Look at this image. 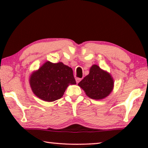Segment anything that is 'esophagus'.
I'll return each instance as SVG.
<instances>
[{
	"instance_id": "esophagus-1",
	"label": "esophagus",
	"mask_w": 148,
	"mask_h": 148,
	"mask_svg": "<svg viewBox=\"0 0 148 148\" xmlns=\"http://www.w3.org/2000/svg\"><path fill=\"white\" fill-rule=\"evenodd\" d=\"M81 78H79V77H76V83L78 84L79 82L81 81Z\"/></svg>"
}]
</instances>
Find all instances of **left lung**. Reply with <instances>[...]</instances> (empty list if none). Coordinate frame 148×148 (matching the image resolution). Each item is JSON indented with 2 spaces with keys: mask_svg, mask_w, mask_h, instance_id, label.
<instances>
[{
  "mask_svg": "<svg viewBox=\"0 0 148 148\" xmlns=\"http://www.w3.org/2000/svg\"><path fill=\"white\" fill-rule=\"evenodd\" d=\"M87 96L95 100H101L108 96L114 88V79L111 75L93 64L89 74L78 84Z\"/></svg>",
  "mask_w": 148,
  "mask_h": 148,
  "instance_id": "left-lung-1",
  "label": "left lung"
}]
</instances>
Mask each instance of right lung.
<instances>
[{
	"mask_svg": "<svg viewBox=\"0 0 148 148\" xmlns=\"http://www.w3.org/2000/svg\"><path fill=\"white\" fill-rule=\"evenodd\" d=\"M30 86L34 94L47 102L61 99L70 84H76L72 69L62 62L47 61L32 73Z\"/></svg>",
	"mask_w": 148,
	"mask_h": 148,
	"instance_id": "obj_1",
	"label": "right lung"
}]
</instances>
